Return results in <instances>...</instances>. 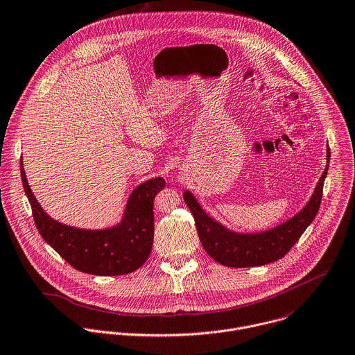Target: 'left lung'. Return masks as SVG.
Masks as SVG:
<instances>
[{
    "instance_id": "8db88e82",
    "label": "left lung",
    "mask_w": 355,
    "mask_h": 355,
    "mask_svg": "<svg viewBox=\"0 0 355 355\" xmlns=\"http://www.w3.org/2000/svg\"><path fill=\"white\" fill-rule=\"evenodd\" d=\"M329 159L331 151L328 147L327 166L307 204L291 219L264 232L236 233L225 227L207 215L197 198L186 190L183 198L194 216L200 241L207 253L218 263L236 268L263 266L284 257L318 214Z\"/></svg>"
}]
</instances>
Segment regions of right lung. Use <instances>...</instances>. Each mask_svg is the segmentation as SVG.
I'll return each instance as SVG.
<instances>
[{
    "label": "right lung",
    "mask_w": 355,
    "mask_h": 355,
    "mask_svg": "<svg viewBox=\"0 0 355 355\" xmlns=\"http://www.w3.org/2000/svg\"><path fill=\"white\" fill-rule=\"evenodd\" d=\"M20 175L41 236L76 270L92 275H122L137 270L150 256L154 238V198L165 187L162 178L139 184L129 196L121 222L87 230L52 219L34 197L23 161Z\"/></svg>",
    "instance_id": "right-lung-1"
}]
</instances>
